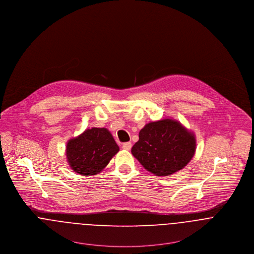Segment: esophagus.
<instances>
[{"label":"esophagus","instance_id":"1","mask_svg":"<svg viewBox=\"0 0 254 254\" xmlns=\"http://www.w3.org/2000/svg\"><path fill=\"white\" fill-rule=\"evenodd\" d=\"M131 143L130 142H127V143H124L123 144V146H122V148L123 149H125V150H129V149H131Z\"/></svg>","mask_w":254,"mask_h":254}]
</instances>
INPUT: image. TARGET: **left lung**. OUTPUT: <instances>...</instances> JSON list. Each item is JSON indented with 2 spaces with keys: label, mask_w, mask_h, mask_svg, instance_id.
Returning a JSON list of instances; mask_svg holds the SVG:
<instances>
[{
  "label": "left lung",
  "mask_w": 254,
  "mask_h": 254,
  "mask_svg": "<svg viewBox=\"0 0 254 254\" xmlns=\"http://www.w3.org/2000/svg\"><path fill=\"white\" fill-rule=\"evenodd\" d=\"M195 151V137L179 121L150 122L139 132L131 153L149 173L166 177L188 164Z\"/></svg>",
  "instance_id": "8db88e82"
}]
</instances>
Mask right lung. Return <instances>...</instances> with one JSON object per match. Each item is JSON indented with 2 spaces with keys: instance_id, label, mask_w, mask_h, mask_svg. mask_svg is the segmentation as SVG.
Masks as SVG:
<instances>
[{
  "instance_id": "right-lung-1",
  "label": "right lung",
  "mask_w": 254,
  "mask_h": 254,
  "mask_svg": "<svg viewBox=\"0 0 254 254\" xmlns=\"http://www.w3.org/2000/svg\"><path fill=\"white\" fill-rule=\"evenodd\" d=\"M118 151L119 147L108 129L92 127L68 141L66 156L76 174L94 176L102 172Z\"/></svg>"
}]
</instances>
